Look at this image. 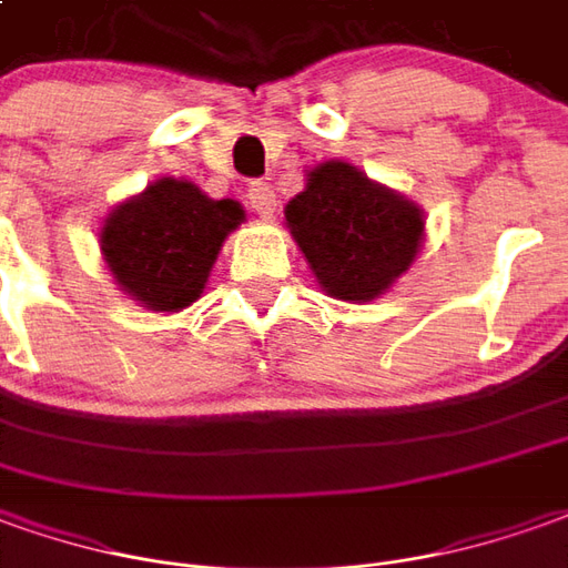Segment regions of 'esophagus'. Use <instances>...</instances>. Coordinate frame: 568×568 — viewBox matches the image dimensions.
<instances>
[{"mask_svg": "<svg viewBox=\"0 0 568 568\" xmlns=\"http://www.w3.org/2000/svg\"><path fill=\"white\" fill-rule=\"evenodd\" d=\"M246 201H250V206L260 213V216L272 219L275 216V191H272V185H265V182H253V185L246 187Z\"/></svg>", "mask_w": 568, "mask_h": 568, "instance_id": "1", "label": "esophagus"}]
</instances>
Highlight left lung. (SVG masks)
Instances as JSON below:
<instances>
[{
    "instance_id": "8db88e82",
    "label": "left lung",
    "mask_w": 568,
    "mask_h": 568,
    "mask_svg": "<svg viewBox=\"0 0 568 568\" xmlns=\"http://www.w3.org/2000/svg\"><path fill=\"white\" fill-rule=\"evenodd\" d=\"M284 213L318 284L352 303L389 291L424 241L420 210L343 160L308 172Z\"/></svg>"
}]
</instances>
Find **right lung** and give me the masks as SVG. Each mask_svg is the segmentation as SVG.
Wrapping results in <instances>:
<instances>
[{"label":"right lung","mask_w":568,"mask_h":568,"mask_svg":"<svg viewBox=\"0 0 568 568\" xmlns=\"http://www.w3.org/2000/svg\"><path fill=\"white\" fill-rule=\"evenodd\" d=\"M241 222V203L210 201L191 182L160 179L108 216L101 253L129 296L175 312L201 296L222 241Z\"/></svg>","instance_id":"1"}]
</instances>
